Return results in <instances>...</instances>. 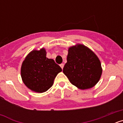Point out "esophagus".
<instances>
[{"label": "esophagus", "instance_id": "esophagus-1", "mask_svg": "<svg viewBox=\"0 0 123 123\" xmlns=\"http://www.w3.org/2000/svg\"><path fill=\"white\" fill-rule=\"evenodd\" d=\"M60 67L62 68V69H63V67H64V64L62 63L60 65Z\"/></svg>", "mask_w": 123, "mask_h": 123}]
</instances>
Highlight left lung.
<instances>
[{"label": "left lung", "instance_id": "left-lung-1", "mask_svg": "<svg viewBox=\"0 0 123 123\" xmlns=\"http://www.w3.org/2000/svg\"><path fill=\"white\" fill-rule=\"evenodd\" d=\"M63 72L73 85L85 90L93 87L99 81L102 68L99 58L92 50L77 44L68 48Z\"/></svg>", "mask_w": 123, "mask_h": 123}]
</instances>
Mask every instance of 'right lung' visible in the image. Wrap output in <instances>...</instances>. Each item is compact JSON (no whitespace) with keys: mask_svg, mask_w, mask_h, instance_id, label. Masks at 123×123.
Returning a JSON list of instances; mask_svg holds the SVG:
<instances>
[{"mask_svg":"<svg viewBox=\"0 0 123 123\" xmlns=\"http://www.w3.org/2000/svg\"><path fill=\"white\" fill-rule=\"evenodd\" d=\"M46 54L44 47L33 50L27 55L21 65L23 82L33 92H46L52 86L56 75L62 71L54 60L46 57Z\"/></svg>","mask_w":123,"mask_h":123,"instance_id":"obj_1","label":"right lung"}]
</instances>
